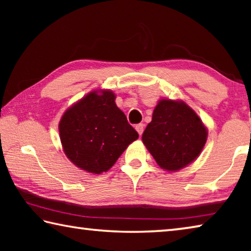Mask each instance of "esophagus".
<instances>
[{"label":"esophagus","mask_w":251,"mask_h":251,"mask_svg":"<svg viewBox=\"0 0 251 251\" xmlns=\"http://www.w3.org/2000/svg\"><path fill=\"white\" fill-rule=\"evenodd\" d=\"M135 128H136V130H137V133L139 135H142L143 131H144V124H137V125H136Z\"/></svg>","instance_id":"1"}]
</instances>
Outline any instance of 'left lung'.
Listing matches in <instances>:
<instances>
[{
  "label": "left lung",
  "mask_w": 251,
  "mask_h": 251,
  "mask_svg": "<svg viewBox=\"0 0 251 251\" xmlns=\"http://www.w3.org/2000/svg\"><path fill=\"white\" fill-rule=\"evenodd\" d=\"M142 139L161 168L175 172L201 154L207 141V129L184 101L161 100Z\"/></svg>",
  "instance_id": "8db88e82"
}]
</instances>
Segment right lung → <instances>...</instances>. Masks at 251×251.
Returning a JSON list of instances; mask_svg holds the SVG:
<instances>
[{"instance_id": "obj_1", "label": "right lung", "mask_w": 251, "mask_h": 251, "mask_svg": "<svg viewBox=\"0 0 251 251\" xmlns=\"http://www.w3.org/2000/svg\"><path fill=\"white\" fill-rule=\"evenodd\" d=\"M58 129L65 155L93 174L107 172L138 138L110 91H94L78 100L62 116Z\"/></svg>"}]
</instances>
